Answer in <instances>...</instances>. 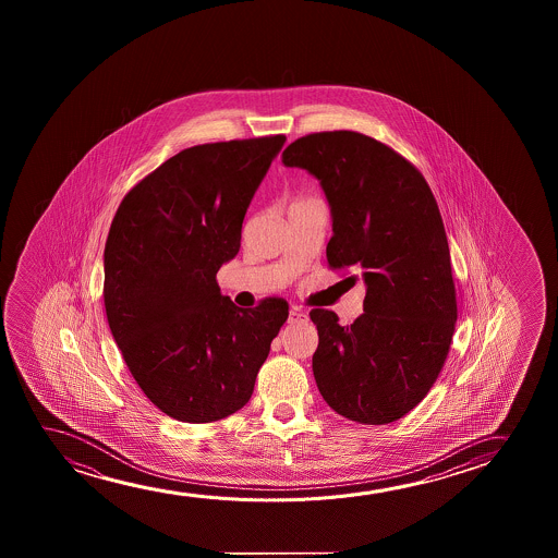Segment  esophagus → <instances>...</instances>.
Returning a JSON list of instances; mask_svg holds the SVG:
<instances>
[{
  "mask_svg": "<svg viewBox=\"0 0 558 558\" xmlns=\"http://www.w3.org/2000/svg\"><path fill=\"white\" fill-rule=\"evenodd\" d=\"M288 322H290V324H305V322H308V314L298 308V306H293V308H290Z\"/></svg>",
  "mask_w": 558,
  "mask_h": 558,
  "instance_id": "34e87169",
  "label": "esophagus"
}]
</instances>
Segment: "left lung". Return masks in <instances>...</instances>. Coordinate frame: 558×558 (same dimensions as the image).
<instances>
[{
	"label": "left lung",
	"instance_id": "obj_1",
	"mask_svg": "<svg viewBox=\"0 0 558 558\" xmlns=\"http://www.w3.org/2000/svg\"><path fill=\"white\" fill-rule=\"evenodd\" d=\"M282 163L320 181L333 230L329 267L354 268L366 286L364 314L351 326L331 311L311 313L320 339L313 372L322 398L356 423L400 420L427 397L458 320L435 196L410 161L354 131L298 138Z\"/></svg>",
	"mask_w": 558,
	"mask_h": 558
}]
</instances>
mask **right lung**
Wrapping results in <instances>:
<instances>
[{
	"label": "right lung",
	"mask_w": 558,
	"mask_h": 558,
	"mask_svg": "<svg viewBox=\"0 0 558 558\" xmlns=\"http://www.w3.org/2000/svg\"><path fill=\"white\" fill-rule=\"evenodd\" d=\"M286 137L186 148L122 199L105 247V308L118 349L154 405L183 423L244 408L283 299L238 308L215 276L236 257L242 222Z\"/></svg>",
	"instance_id": "1"
}]
</instances>
